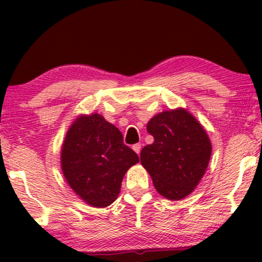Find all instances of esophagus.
I'll use <instances>...</instances> for the list:
<instances>
[{
    "mask_svg": "<svg viewBox=\"0 0 262 262\" xmlns=\"http://www.w3.org/2000/svg\"><path fill=\"white\" fill-rule=\"evenodd\" d=\"M133 150L135 152H137L138 155L140 154V150H141V145L140 144H135V145H133Z\"/></svg>",
    "mask_w": 262,
    "mask_h": 262,
    "instance_id": "esophagus-1",
    "label": "esophagus"
}]
</instances>
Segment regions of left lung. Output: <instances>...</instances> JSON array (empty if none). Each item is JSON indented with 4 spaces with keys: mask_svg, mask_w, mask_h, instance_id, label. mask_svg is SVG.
Here are the masks:
<instances>
[{
    "mask_svg": "<svg viewBox=\"0 0 262 262\" xmlns=\"http://www.w3.org/2000/svg\"><path fill=\"white\" fill-rule=\"evenodd\" d=\"M146 130L154 143L141 150L140 162L156 191L171 201L187 197L208 167L212 144L207 132L185 108L155 114Z\"/></svg>",
    "mask_w": 262,
    "mask_h": 262,
    "instance_id": "8db88e82",
    "label": "left lung"
}]
</instances>
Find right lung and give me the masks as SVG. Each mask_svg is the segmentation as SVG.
Instances as JSON below:
<instances>
[{
    "label": "right lung",
    "mask_w": 262,
    "mask_h": 262,
    "mask_svg": "<svg viewBox=\"0 0 262 262\" xmlns=\"http://www.w3.org/2000/svg\"><path fill=\"white\" fill-rule=\"evenodd\" d=\"M60 162L75 193L90 206L104 208L117 200L123 177L139 156L101 114H80L65 135Z\"/></svg>",
    "instance_id": "1"
}]
</instances>
